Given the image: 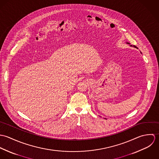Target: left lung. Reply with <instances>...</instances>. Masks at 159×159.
<instances>
[{
    "label": "left lung",
    "mask_w": 159,
    "mask_h": 159,
    "mask_svg": "<svg viewBox=\"0 0 159 159\" xmlns=\"http://www.w3.org/2000/svg\"><path fill=\"white\" fill-rule=\"evenodd\" d=\"M127 43V44H130L129 43ZM130 46H132L130 45ZM134 47H135V48H136V46H134Z\"/></svg>",
    "instance_id": "1"
}]
</instances>
